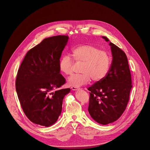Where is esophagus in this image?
Returning <instances> with one entry per match:
<instances>
[{"label":"esophagus","instance_id":"esophagus-1","mask_svg":"<svg viewBox=\"0 0 150 150\" xmlns=\"http://www.w3.org/2000/svg\"><path fill=\"white\" fill-rule=\"evenodd\" d=\"M71 90H77L78 89V87H71Z\"/></svg>","mask_w":150,"mask_h":150}]
</instances>
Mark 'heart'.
<instances>
[{"instance_id": "heart-1", "label": "heart", "mask_w": 150, "mask_h": 150, "mask_svg": "<svg viewBox=\"0 0 150 150\" xmlns=\"http://www.w3.org/2000/svg\"><path fill=\"white\" fill-rule=\"evenodd\" d=\"M71 55L77 62H83L81 74L71 76L68 79L69 86L78 87L88 83L91 79L94 82H100L108 74L111 65L109 54L99 48L89 45H79L71 50ZM73 60L68 55L60 60L59 68L63 74L69 75L73 72Z\"/></svg>"}]
</instances>
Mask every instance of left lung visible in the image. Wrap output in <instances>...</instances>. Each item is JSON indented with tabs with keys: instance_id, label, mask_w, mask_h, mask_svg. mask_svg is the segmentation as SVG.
Instances as JSON below:
<instances>
[{
	"instance_id": "left-lung-1",
	"label": "left lung",
	"mask_w": 150,
	"mask_h": 150,
	"mask_svg": "<svg viewBox=\"0 0 150 150\" xmlns=\"http://www.w3.org/2000/svg\"><path fill=\"white\" fill-rule=\"evenodd\" d=\"M106 41L108 38L103 37ZM112 61L103 80L88 88L90 92L88 110L91 118L101 125L117 120L125 110L132 88L131 74L126 54L110 42Z\"/></svg>"
}]
</instances>
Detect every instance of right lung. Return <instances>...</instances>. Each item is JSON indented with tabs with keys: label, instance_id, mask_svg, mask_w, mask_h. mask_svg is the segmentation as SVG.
<instances>
[{
	"label": "right lung",
	"instance_id": "1",
	"mask_svg": "<svg viewBox=\"0 0 150 150\" xmlns=\"http://www.w3.org/2000/svg\"><path fill=\"white\" fill-rule=\"evenodd\" d=\"M69 37L46 38L28 51L18 69L16 90L22 109L32 122L48 127L58 120L63 99L70 88L59 90L66 81L59 62ZM54 90L55 92H53Z\"/></svg>",
	"mask_w": 150,
	"mask_h": 150
}]
</instances>
